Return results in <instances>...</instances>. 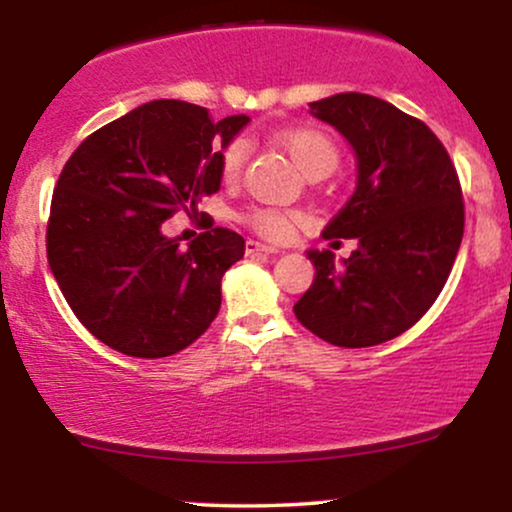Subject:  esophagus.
<instances>
[{
  "label": "esophagus",
  "mask_w": 512,
  "mask_h": 512,
  "mask_svg": "<svg viewBox=\"0 0 512 512\" xmlns=\"http://www.w3.org/2000/svg\"><path fill=\"white\" fill-rule=\"evenodd\" d=\"M245 252H248V255H255V252H264V255H276V252H281V250L274 248V245L260 243V240H248V243H245Z\"/></svg>",
  "instance_id": "esophagus-1"
}]
</instances>
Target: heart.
<instances>
[{"instance_id": "heart-1", "label": "heart", "mask_w": 512, "mask_h": 512, "mask_svg": "<svg viewBox=\"0 0 512 512\" xmlns=\"http://www.w3.org/2000/svg\"><path fill=\"white\" fill-rule=\"evenodd\" d=\"M272 139L291 156V161L296 163L303 175L315 173V170H330L332 173L339 161L337 146L330 142V137H325V134L317 132V129H305V127L281 129V132L272 134ZM245 151H248V146L243 142L231 144L226 151H223V163H221L223 178L226 180L238 178L240 168H243V161H245ZM245 221H248L257 233H262V236L267 238H276V240L289 236L293 228V216L281 214V211H274V209L250 211V214L245 216Z\"/></svg>"}]
</instances>
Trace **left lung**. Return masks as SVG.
Instances as JSON below:
<instances>
[{"instance_id":"1","label":"left lung","mask_w":512,"mask_h":512,"mask_svg":"<svg viewBox=\"0 0 512 512\" xmlns=\"http://www.w3.org/2000/svg\"><path fill=\"white\" fill-rule=\"evenodd\" d=\"M310 115L356 156V187L322 238H356L351 257L308 250L315 279L293 305L315 337L344 349L390 342L431 308L460 250L462 190L448 151L424 122L366 93H334ZM339 243V240H334Z\"/></svg>"}]
</instances>
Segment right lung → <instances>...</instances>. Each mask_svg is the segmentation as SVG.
I'll return each mask as SVG.
<instances>
[{"label": "right lung", "mask_w": 512, "mask_h": 512, "mask_svg": "<svg viewBox=\"0 0 512 512\" xmlns=\"http://www.w3.org/2000/svg\"><path fill=\"white\" fill-rule=\"evenodd\" d=\"M250 122L151 101L81 142L52 195L48 262L81 325L134 358L173 356L219 315L221 279L245 255L228 228L185 250L163 221L219 192L223 151Z\"/></svg>", "instance_id": "1"}]
</instances>
